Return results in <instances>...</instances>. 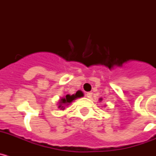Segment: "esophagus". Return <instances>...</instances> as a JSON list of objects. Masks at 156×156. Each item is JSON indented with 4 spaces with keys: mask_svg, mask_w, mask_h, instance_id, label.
Listing matches in <instances>:
<instances>
[{
    "mask_svg": "<svg viewBox=\"0 0 156 156\" xmlns=\"http://www.w3.org/2000/svg\"><path fill=\"white\" fill-rule=\"evenodd\" d=\"M86 96L90 98H91V96H92V93L91 92H87V93L86 94Z\"/></svg>",
    "mask_w": 156,
    "mask_h": 156,
    "instance_id": "obj_1",
    "label": "esophagus"
}]
</instances>
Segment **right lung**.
<instances>
[{"mask_svg": "<svg viewBox=\"0 0 156 156\" xmlns=\"http://www.w3.org/2000/svg\"><path fill=\"white\" fill-rule=\"evenodd\" d=\"M83 94L82 93V91L79 90V91H77L76 93V94H73V95H69V94H67L65 98H62L60 100V105H59V108H63L64 109V106H62V105H69V103H71L74 99L77 98H80V97H82Z\"/></svg>", "mask_w": 156, "mask_h": 156, "instance_id": "right-lung-1", "label": "right lung"}]
</instances>
